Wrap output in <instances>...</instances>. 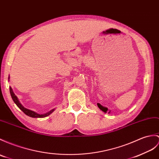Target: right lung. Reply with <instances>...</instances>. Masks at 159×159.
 <instances>
[{
  "label": "right lung",
  "instance_id": "add662e5",
  "mask_svg": "<svg viewBox=\"0 0 159 159\" xmlns=\"http://www.w3.org/2000/svg\"><path fill=\"white\" fill-rule=\"evenodd\" d=\"M9 90H10V93H11V98L13 99V102L16 103V104L18 108H19L21 110V111H23V112L25 114H26V115H28L29 116L32 117V118H43V117H45V116H49L51 113H52L54 111V109H53L52 110H51V111H49V112H47L46 114H39L36 113V112H35L34 111H32V110H28L27 108H24V107H23V106H22L20 104L19 100H18L17 98L16 97V95L14 94L13 91L12 90V89H11V87L9 88Z\"/></svg>",
  "mask_w": 159,
  "mask_h": 159
}]
</instances>
